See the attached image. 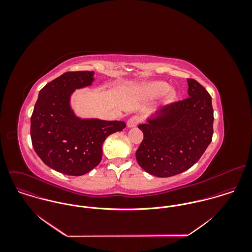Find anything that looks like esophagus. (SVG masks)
Returning a JSON list of instances; mask_svg holds the SVG:
<instances>
[{"label": "esophagus", "instance_id": "obj_1", "mask_svg": "<svg viewBox=\"0 0 252 252\" xmlns=\"http://www.w3.org/2000/svg\"><path fill=\"white\" fill-rule=\"evenodd\" d=\"M141 121H142L141 116H139V115H134V116H132V117L128 120L127 126L130 127V128H131V127H136Z\"/></svg>", "mask_w": 252, "mask_h": 252}]
</instances>
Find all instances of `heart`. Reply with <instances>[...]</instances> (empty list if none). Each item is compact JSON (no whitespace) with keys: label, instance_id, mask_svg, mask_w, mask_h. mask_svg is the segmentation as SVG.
Wrapping results in <instances>:
<instances>
[{"label":"heart","instance_id":"obj_1","mask_svg":"<svg viewBox=\"0 0 252 252\" xmlns=\"http://www.w3.org/2000/svg\"><path fill=\"white\" fill-rule=\"evenodd\" d=\"M169 89V85L166 82L163 81H156L150 84H147L144 87V92L150 96H158L161 94H164L167 90ZM175 94L173 91H169L168 95H167V99L168 101L173 100Z\"/></svg>","mask_w":252,"mask_h":252}]
</instances>
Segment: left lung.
I'll use <instances>...</instances> for the list:
<instances>
[{
    "mask_svg": "<svg viewBox=\"0 0 252 252\" xmlns=\"http://www.w3.org/2000/svg\"><path fill=\"white\" fill-rule=\"evenodd\" d=\"M189 97L163 107L139 128L144 133L136 158L158 178L179 175L199 161L214 135L212 97L197 80L187 78Z\"/></svg>",
    "mask_w": 252,
    "mask_h": 252,
    "instance_id": "obj_1",
    "label": "left lung"
}]
</instances>
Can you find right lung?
<instances>
[{
  "instance_id": "right-lung-1",
  "label": "right lung",
  "mask_w": 252,
  "mask_h": 252,
  "mask_svg": "<svg viewBox=\"0 0 252 252\" xmlns=\"http://www.w3.org/2000/svg\"><path fill=\"white\" fill-rule=\"evenodd\" d=\"M93 74L67 72L47 83L38 93L31 116V139L37 156L68 176H82L98 166L105 140L126 127L123 121L74 116L70 108L72 91L90 85Z\"/></svg>"
}]
</instances>
